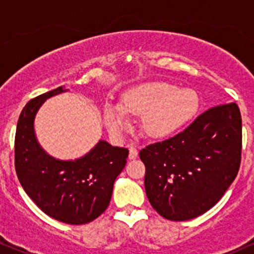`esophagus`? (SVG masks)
<instances>
[{"instance_id":"esophagus-1","label":"esophagus","mask_w":254,"mask_h":254,"mask_svg":"<svg viewBox=\"0 0 254 254\" xmlns=\"http://www.w3.org/2000/svg\"><path fill=\"white\" fill-rule=\"evenodd\" d=\"M137 155H138V150H137V148H135V147H130V150H129V159H131V160L136 159Z\"/></svg>"}]
</instances>
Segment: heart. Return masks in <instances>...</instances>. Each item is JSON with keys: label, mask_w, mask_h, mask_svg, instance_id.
<instances>
[{"label": "heart", "mask_w": 254, "mask_h": 254, "mask_svg": "<svg viewBox=\"0 0 254 254\" xmlns=\"http://www.w3.org/2000/svg\"><path fill=\"white\" fill-rule=\"evenodd\" d=\"M199 98L191 89L154 81L130 89L123 103H107L105 122L113 133H122L127 125V115L142 118V129L151 137H162L177 131L196 115Z\"/></svg>", "instance_id": "1"}]
</instances>
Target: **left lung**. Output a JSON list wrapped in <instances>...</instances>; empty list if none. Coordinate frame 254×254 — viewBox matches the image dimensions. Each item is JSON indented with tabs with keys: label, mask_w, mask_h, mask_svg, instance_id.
<instances>
[{
	"label": "left lung",
	"mask_w": 254,
	"mask_h": 254,
	"mask_svg": "<svg viewBox=\"0 0 254 254\" xmlns=\"http://www.w3.org/2000/svg\"><path fill=\"white\" fill-rule=\"evenodd\" d=\"M241 148L243 122L235 103L211 107L176 136L145 145L139 157L151 206L171 221L206 212L237 178Z\"/></svg>",
	"instance_id": "obj_1"
}]
</instances>
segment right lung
<instances>
[{
    "instance_id": "obj_1",
    "label": "right lung",
    "mask_w": 254,
    "mask_h": 254,
    "mask_svg": "<svg viewBox=\"0 0 254 254\" xmlns=\"http://www.w3.org/2000/svg\"><path fill=\"white\" fill-rule=\"evenodd\" d=\"M64 90L61 86L25 105L15 132V171L26 193L48 216L68 224H84L109 206L113 184L127 165L129 150L100 141L75 161L49 156L36 139L34 116L46 99Z\"/></svg>"
}]
</instances>
